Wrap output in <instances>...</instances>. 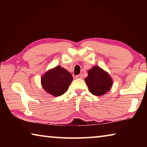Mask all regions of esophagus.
Instances as JSON below:
<instances>
[{
  "mask_svg": "<svg viewBox=\"0 0 147 147\" xmlns=\"http://www.w3.org/2000/svg\"><path fill=\"white\" fill-rule=\"evenodd\" d=\"M83 78V76H82V74L75 76V78L76 79H81V78Z\"/></svg>",
  "mask_w": 147,
  "mask_h": 147,
  "instance_id": "1",
  "label": "esophagus"
}]
</instances>
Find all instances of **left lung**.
Returning <instances> with one entry per match:
<instances>
[{"mask_svg": "<svg viewBox=\"0 0 147 147\" xmlns=\"http://www.w3.org/2000/svg\"><path fill=\"white\" fill-rule=\"evenodd\" d=\"M85 82L91 93L96 96H102L108 92L113 85L109 74L98 66H94L88 71Z\"/></svg>", "mask_w": 147, "mask_h": 147, "instance_id": "1", "label": "left lung"}]
</instances>
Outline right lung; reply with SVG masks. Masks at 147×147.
<instances>
[{"instance_id":"right-lung-1","label":"right lung","mask_w":147,"mask_h":147,"mask_svg":"<svg viewBox=\"0 0 147 147\" xmlns=\"http://www.w3.org/2000/svg\"><path fill=\"white\" fill-rule=\"evenodd\" d=\"M72 81V74L59 65L50 69L41 77L42 87L47 93L54 96L65 93Z\"/></svg>"}]
</instances>
